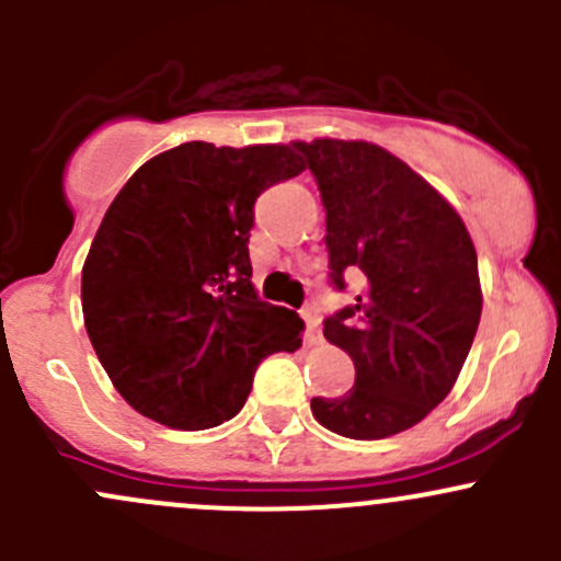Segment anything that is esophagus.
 I'll return each instance as SVG.
<instances>
[{"instance_id":"obj_1","label":"esophagus","mask_w":561,"mask_h":561,"mask_svg":"<svg viewBox=\"0 0 561 561\" xmlns=\"http://www.w3.org/2000/svg\"><path fill=\"white\" fill-rule=\"evenodd\" d=\"M304 322H307V333H304V339H307V344H320L322 342V331H320V317H317L312 309H304L301 312Z\"/></svg>"}]
</instances>
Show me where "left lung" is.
Here are the masks:
<instances>
[{
    "label": "left lung",
    "mask_w": 561,
    "mask_h": 561,
    "mask_svg": "<svg viewBox=\"0 0 561 561\" xmlns=\"http://www.w3.org/2000/svg\"><path fill=\"white\" fill-rule=\"evenodd\" d=\"M325 206L331 279L364 285L328 317L325 339L353 358L355 386L312 399V415L350 439L421 423L456 386L478 333V252L458 211L407 162L369 140H296Z\"/></svg>",
    "instance_id": "obj_1"
}]
</instances>
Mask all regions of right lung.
I'll return each mask as SVG.
<instances>
[{"label":"right lung","instance_id":"add662e5","mask_svg":"<svg viewBox=\"0 0 561 561\" xmlns=\"http://www.w3.org/2000/svg\"><path fill=\"white\" fill-rule=\"evenodd\" d=\"M304 160L285 144L203 140L151 157L100 222L81 274L87 333L135 412L181 432L230 421L254 369L301 347L304 320L257 298L254 201Z\"/></svg>","mask_w":561,"mask_h":561}]
</instances>
